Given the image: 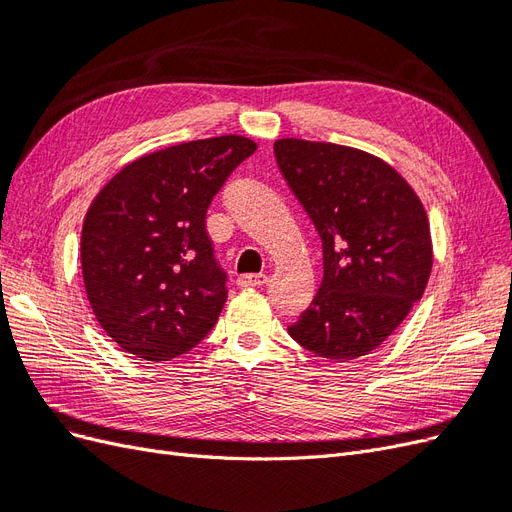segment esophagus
Instances as JSON below:
<instances>
[{
	"label": "esophagus",
	"mask_w": 512,
	"mask_h": 512,
	"mask_svg": "<svg viewBox=\"0 0 512 512\" xmlns=\"http://www.w3.org/2000/svg\"><path fill=\"white\" fill-rule=\"evenodd\" d=\"M237 284L241 288H254V286H265L267 284V275L265 273H245L241 275Z\"/></svg>",
	"instance_id": "obj_1"
}]
</instances>
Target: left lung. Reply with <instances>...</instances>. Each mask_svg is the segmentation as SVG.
I'll return each mask as SVG.
<instances>
[{
	"label": "left lung",
	"mask_w": 512,
	"mask_h": 512,
	"mask_svg": "<svg viewBox=\"0 0 512 512\" xmlns=\"http://www.w3.org/2000/svg\"><path fill=\"white\" fill-rule=\"evenodd\" d=\"M273 151L318 230L324 262L314 301L288 333L322 359H359L406 320L427 288L433 252L423 203L367 151L301 138H280Z\"/></svg>",
	"instance_id": "8db88e82"
}]
</instances>
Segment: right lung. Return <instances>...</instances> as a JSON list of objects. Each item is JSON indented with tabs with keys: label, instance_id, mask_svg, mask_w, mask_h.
<instances>
[{
	"label": "right lung",
	"instance_id": "obj_1",
	"mask_svg": "<svg viewBox=\"0 0 512 512\" xmlns=\"http://www.w3.org/2000/svg\"><path fill=\"white\" fill-rule=\"evenodd\" d=\"M254 151L237 134L173 145L123 166L98 192L85 215L81 267L91 309L119 348L168 361L218 322L228 290L207 209Z\"/></svg>",
	"mask_w": 512,
	"mask_h": 512
}]
</instances>
